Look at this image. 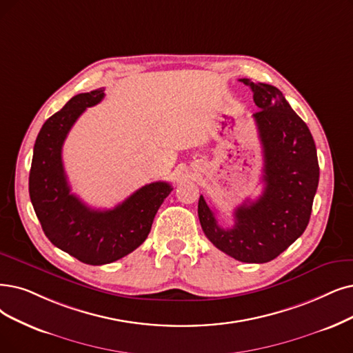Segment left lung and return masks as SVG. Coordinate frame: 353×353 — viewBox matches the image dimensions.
Returning a JSON list of instances; mask_svg holds the SVG:
<instances>
[{
  "instance_id": "obj_1",
  "label": "left lung",
  "mask_w": 353,
  "mask_h": 353,
  "mask_svg": "<svg viewBox=\"0 0 353 353\" xmlns=\"http://www.w3.org/2000/svg\"><path fill=\"white\" fill-rule=\"evenodd\" d=\"M253 92V112L263 153V191L258 200L234 208L230 229L219 225L200 195L204 234L217 249L241 262L275 259L304 233L319 185L316 145L307 124L278 88L241 79Z\"/></svg>"
}]
</instances>
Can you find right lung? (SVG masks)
Returning <instances> with one entry per match:
<instances>
[{
  "mask_svg": "<svg viewBox=\"0 0 353 353\" xmlns=\"http://www.w3.org/2000/svg\"><path fill=\"white\" fill-rule=\"evenodd\" d=\"M104 98V88L78 94L41 125L29 176L36 216L49 241L88 265L111 263L142 245L172 187L152 182L111 210H94L70 192L62 146L78 117Z\"/></svg>",
  "mask_w": 353,
  "mask_h": 353,
  "instance_id": "obj_1",
  "label": "right lung"
}]
</instances>
